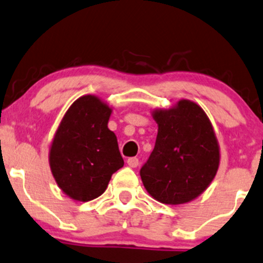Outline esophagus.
I'll return each instance as SVG.
<instances>
[{
	"instance_id": "1",
	"label": "esophagus",
	"mask_w": 263,
	"mask_h": 263,
	"mask_svg": "<svg viewBox=\"0 0 263 263\" xmlns=\"http://www.w3.org/2000/svg\"><path fill=\"white\" fill-rule=\"evenodd\" d=\"M126 163H128L129 167L132 168H137L139 166V160L137 157H130L128 158V161H126Z\"/></svg>"
}]
</instances>
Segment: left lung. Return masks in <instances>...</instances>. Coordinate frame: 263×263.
<instances>
[{
	"instance_id": "1",
	"label": "left lung",
	"mask_w": 263,
	"mask_h": 263,
	"mask_svg": "<svg viewBox=\"0 0 263 263\" xmlns=\"http://www.w3.org/2000/svg\"><path fill=\"white\" fill-rule=\"evenodd\" d=\"M156 144L140 170L145 189L166 205L190 202L215 179L221 151L212 123L196 102L183 99L170 108H155Z\"/></svg>"
}]
</instances>
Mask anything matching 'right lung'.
<instances>
[{"label": "right lung", "instance_id": "right-lung-1", "mask_svg": "<svg viewBox=\"0 0 263 263\" xmlns=\"http://www.w3.org/2000/svg\"><path fill=\"white\" fill-rule=\"evenodd\" d=\"M112 107L95 95L77 99L54 133L48 152L51 173L70 199L87 202L107 189L124 166L116 134L108 129Z\"/></svg>", "mask_w": 263, "mask_h": 263}]
</instances>
